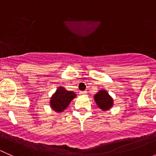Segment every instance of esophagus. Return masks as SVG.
I'll return each instance as SVG.
<instances>
[{"label":"esophagus","instance_id":"34e87169","mask_svg":"<svg viewBox=\"0 0 156 156\" xmlns=\"http://www.w3.org/2000/svg\"><path fill=\"white\" fill-rule=\"evenodd\" d=\"M79 94H81V95H84V94H87V91H86V90H84V91H81V92H80Z\"/></svg>","mask_w":156,"mask_h":156}]
</instances>
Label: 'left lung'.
Returning a JSON list of instances; mask_svg holds the SVG:
<instances>
[{
  "label": "left lung",
  "mask_w": 156,
  "mask_h": 156,
  "mask_svg": "<svg viewBox=\"0 0 156 156\" xmlns=\"http://www.w3.org/2000/svg\"><path fill=\"white\" fill-rule=\"evenodd\" d=\"M94 100L97 106L103 111L108 110L113 106V99L105 90H99L98 93L94 95Z\"/></svg>",
  "instance_id": "1"
}]
</instances>
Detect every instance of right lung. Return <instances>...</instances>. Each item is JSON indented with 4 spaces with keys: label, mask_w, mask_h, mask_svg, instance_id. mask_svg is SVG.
<instances>
[{
    "label": "right lung",
    "mask_w": 156,
    "mask_h": 156,
    "mask_svg": "<svg viewBox=\"0 0 156 156\" xmlns=\"http://www.w3.org/2000/svg\"><path fill=\"white\" fill-rule=\"evenodd\" d=\"M76 94L69 91L63 87H59L50 98V106L56 112H62L66 109Z\"/></svg>",
    "instance_id": "obj_1"
}]
</instances>
